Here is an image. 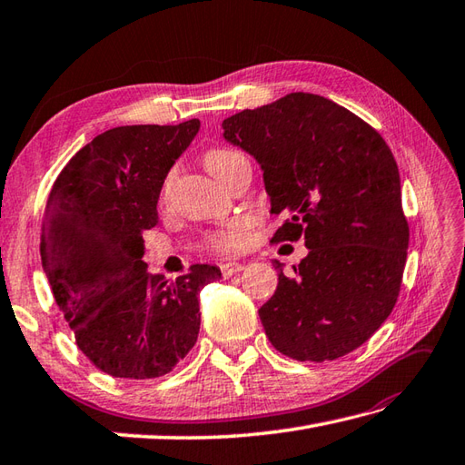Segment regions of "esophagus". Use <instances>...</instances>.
<instances>
[{
	"instance_id": "esophagus-1",
	"label": "esophagus",
	"mask_w": 465,
	"mask_h": 465,
	"mask_svg": "<svg viewBox=\"0 0 465 465\" xmlns=\"http://www.w3.org/2000/svg\"><path fill=\"white\" fill-rule=\"evenodd\" d=\"M242 269H244V264L242 262H236V261H229V262H223L221 264V271H223L224 277H231V274L241 272Z\"/></svg>"
}]
</instances>
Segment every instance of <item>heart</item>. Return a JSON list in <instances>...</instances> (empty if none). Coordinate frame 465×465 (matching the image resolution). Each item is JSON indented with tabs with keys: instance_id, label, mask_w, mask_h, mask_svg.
<instances>
[{
	"instance_id": "b5f03b06",
	"label": "heart",
	"mask_w": 465,
	"mask_h": 465,
	"mask_svg": "<svg viewBox=\"0 0 465 465\" xmlns=\"http://www.w3.org/2000/svg\"><path fill=\"white\" fill-rule=\"evenodd\" d=\"M241 158H244V156L234 153V150L214 148V150H211V153H206L204 164L208 170H211L213 176L221 180L226 173H229V168L236 163V160H241ZM173 178H174V173H170L164 180L163 188H160V198H163V201H166L168 198L170 186H173ZM249 241H251V223L246 219H241V216L239 219L229 221L224 226H221L219 231H214L206 236V244L221 252L241 251L246 244H249Z\"/></svg>"
}]
</instances>
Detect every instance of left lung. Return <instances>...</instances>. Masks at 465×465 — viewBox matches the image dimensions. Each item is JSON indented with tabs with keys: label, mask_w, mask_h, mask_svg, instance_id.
I'll return each instance as SVG.
<instances>
[{
	"label": "left lung",
	"mask_w": 465,
	"mask_h": 465,
	"mask_svg": "<svg viewBox=\"0 0 465 465\" xmlns=\"http://www.w3.org/2000/svg\"><path fill=\"white\" fill-rule=\"evenodd\" d=\"M223 136L257 160L271 213L289 221L274 241L305 236L307 257L279 272L259 309L272 347L297 361H333L390 317L410 244L401 180L390 146L353 112L292 92L223 122Z\"/></svg>",
	"instance_id": "1"
}]
</instances>
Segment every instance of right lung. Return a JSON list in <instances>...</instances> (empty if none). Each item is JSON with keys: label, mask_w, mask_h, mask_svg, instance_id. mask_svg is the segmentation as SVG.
<instances>
[{"label": "right lung", "mask_w": 465, "mask_h": 465, "mask_svg": "<svg viewBox=\"0 0 465 465\" xmlns=\"http://www.w3.org/2000/svg\"><path fill=\"white\" fill-rule=\"evenodd\" d=\"M198 128L194 118L102 132L47 196L42 269L82 353L112 377L173 371L196 343L198 292L221 279L219 267L194 264L168 281L142 261V231L158 224L160 188Z\"/></svg>", "instance_id": "obj_1"}]
</instances>
